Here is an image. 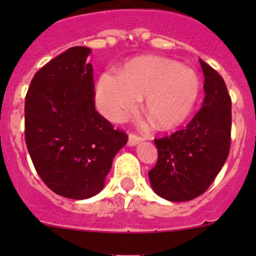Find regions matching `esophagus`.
<instances>
[{
    "mask_svg": "<svg viewBox=\"0 0 256 256\" xmlns=\"http://www.w3.org/2000/svg\"><path fill=\"white\" fill-rule=\"evenodd\" d=\"M142 140H144V137H142V136L137 134V133H130L128 144H130V146H134V144H137L138 142H141Z\"/></svg>",
    "mask_w": 256,
    "mask_h": 256,
    "instance_id": "1",
    "label": "esophagus"
}]
</instances>
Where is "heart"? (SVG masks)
<instances>
[{
    "label": "heart",
    "mask_w": 256,
    "mask_h": 256,
    "mask_svg": "<svg viewBox=\"0 0 256 256\" xmlns=\"http://www.w3.org/2000/svg\"><path fill=\"white\" fill-rule=\"evenodd\" d=\"M198 73L178 61L144 56L130 61L114 74L100 76L96 100L104 115L122 120L144 97V110L162 130L178 126L188 119L200 96Z\"/></svg>",
    "instance_id": "obj_1"
}]
</instances>
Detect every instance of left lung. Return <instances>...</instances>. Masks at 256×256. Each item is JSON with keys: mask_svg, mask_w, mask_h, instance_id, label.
<instances>
[{"mask_svg": "<svg viewBox=\"0 0 256 256\" xmlns=\"http://www.w3.org/2000/svg\"><path fill=\"white\" fill-rule=\"evenodd\" d=\"M204 72L202 108L186 128L155 138L158 162L148 172L154 191L169 201H188L204 194L230 154L232 101L216 70L200 60Z\"/></svg>", "mask_w": 256, "mask_h": 256, "instance_id": "left-lung-1", "label": "left lung"}]
</instances>
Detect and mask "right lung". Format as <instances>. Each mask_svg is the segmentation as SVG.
<instances>
[{
  "label": "right lung",
  "mask_w": 256,
  "mask_h": 256,
  "mask_svg": "<svg viewBox=\"0 0 256 256\" xmlns=\"http://www.w3.org/2000/svg\"><path fill=\"white\" fill-rule=\"evenodd\" d=\"M88 47L66 50L40 68L26 96V144L50 190L83 200L102 190L128 136L96 112Z\"/></svg>",
  "instance_id": "1"
}]
</instances>
